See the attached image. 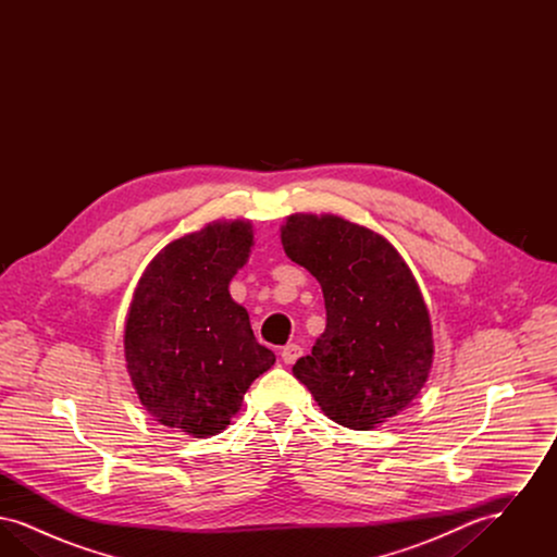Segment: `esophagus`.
I'll list each match as a JSON object with an SVG mask.
<instances>
[{
    "label": "esophagus",
    "mask_w": 557,
    "mask_h": 557,
    "mask_svg": "<svg viewBox=\"0 0 557 557\" xmlns=\"http://www.w3.org/2000/svg\"><path fill=\"white\" fill-rule=\"evenodd\" d=\"M302 355V348L298 345H286L284 348H282V359H284V363H288V366H292V363H296V359Z\"/></svg>",
    "instance_id": "34e87169"
}]
</instances>
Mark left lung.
<instances>
[{"label":"left lung","instance_id":"obj_1","mask_svg":"<svg viewBox=\"0 0 557 557\" xmlns=\"http://www.w3.org/2000/svg\"><path fill=\"white\" fill-rule=\"evenodd\" d=\"M282 244L318 280L327 315L292 373L336 424L371 430L395 418L424 388L434 357L411 269L388 239L336 214H290Z\"/></svg>","mask_w":557,"mask_h":557}]
</instances>
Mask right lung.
Masks as SVG:
<instances>
[{
  "label": "right lung",
  "instance_id": "add662e5",
  "mask_svg": "<svg viewBox=\"0 0 557 557\" xmlns=\"http://www.w3.org/2000/svg\"><path fill=\"white\" fill-rule=\"evenodd\" d=\"M252 238L248 221H212L166 244L133 292L123 341L133 388L157 422L194 438L225 430L275 363L230 294Z\"/></svg>",
  "mask_w": 557,
  "mask_h": 557
}]
</instances>
